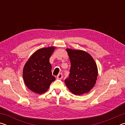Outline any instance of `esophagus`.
<instances>
[{
    "label": "esophagus",
    "mask_w": 125,
    "mask_h": 125,
    "mask_svg": "<svg viewBox=\"0 0 125 125\" xmlns=\"http://www.w3.org/2000/svg\"><path fill=\"white\" fill-rule=\"evenodd\" d=\"M62 78H63V74L62 73L59 74L57 76V79H62Z\"/></svg>",
    "instance_id": "esophagus-1"
}]
</instances>
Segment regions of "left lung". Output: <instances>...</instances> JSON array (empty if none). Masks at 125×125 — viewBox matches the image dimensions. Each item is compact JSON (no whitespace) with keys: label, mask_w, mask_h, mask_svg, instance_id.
Here are the masks:
<instances>
[{"label":"left lung","mask_w":125,"mask_h":125,"mask_svg":"<svg viewBox=\"0 0 125 125\" xmlns=\"http://www.w3.org/2000/svg\"><path fill=\"white\" fill-rule=\"evenodd\" d=\"M71 61L69 77L64 80L69 90L75 95L88 93L94 87L98 75L95 62L88 53L67 48Z\"/></svg>","instance_id":"obj_1"}]
</instances>
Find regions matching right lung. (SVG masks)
<instances>
[{"instance_id":"add662e5","label":"right lung","mask_w":125,"mask_h":125,"mask_svg":"<svg viewBox=\"0 0 125 125\" xmlns=\"http://www.w3.org/2000/svg\"><path fill=\"white\" fill-rule=\"evenodd\" d=\"M55 47L42 48L36 51L26 63L23 78L27 87L37 94L46 92L56 78L52 74L50 58Z\"/></svg>"}]
</instances>
